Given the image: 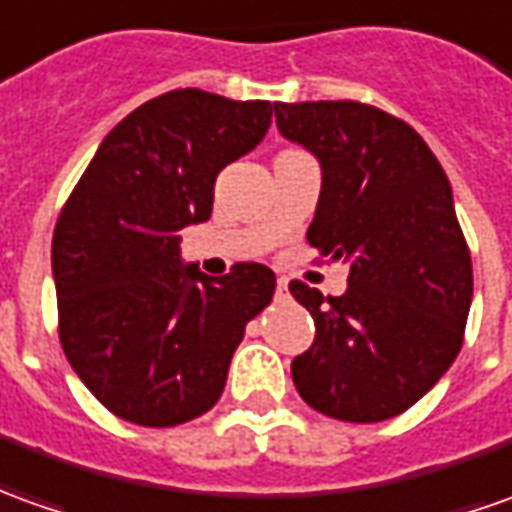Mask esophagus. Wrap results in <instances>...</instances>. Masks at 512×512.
<instances>
[{
    "instance_id": "obj_1",
    "label": "esophagus",
    "mask_w": 512,
    "mask_h": 512,
    "mask_svg": "<svg viewBox=\"0 0 512 512\" xmlns=\"http://www.w3.org/2000/svg\"><path fill=\"white\" fill-rule=\"evenodd\" d=\"M276 292H278V295H287V278H278Z\"/></svg>"
}]
</instances>
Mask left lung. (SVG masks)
I'll return each instance as SVG.
<instances>
[{
    "instance_id": "1",
    "label": "left lung",
    "mask_w": 512,
    "mask_h": 512,
    "mask_svg": "<svg viewBox=\"0 0 512 512\" xmlns=\"http://www.w3.org/2000/svg\"><path fill=\"white\" fill-rule=\"evenodd\" d=\"M276 122L323 167L309 245L351 262L340 298L290 281L315 320L292 382L329 418L387 421L426 396L463 348L474 270L449 178L404 119L368 102H276Z\"/></svg>"
}]
</instances>
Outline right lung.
Wrapping results in <instances>:
<instances>
[{"mask_svg":"<svg viewBox=\"0 0 512 512\" xmlns=\"http://www.w3.org/2000/svg\"><path fill=\"white\" fill-rule=\"evenodd\" d=\"M267 100L175 88L116 125L52 236L58 337L74 373L116 418L178 426L222 396L245 326L276 292L270 267L209 278L181 264L178 231L211 217L214 181L262 142Z\"/></svg>","mask_w":512,"mask_h":512,"instance_id":"obj_1","label":"right lung"}]
</instances>
